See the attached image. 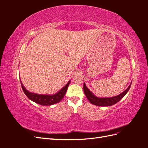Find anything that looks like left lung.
<instances>
[{
    "mask_svg": "<svg viewBox=\"0 0 148 148\" xmlns=\"http://www.w3.org/2000/svg\"><path fill=\"white\" fill-rule=\"evenodd\" d=\"M131 84L129 85V86L127 88L126 90H125L123 92L120 94L119 95H117L114 97H98L96 96L94 94L89 90L86 86V84L84 83L83 84V90L84 92L86 95L87 99L88 101L90 102L91 104L97 106H110L114 105L116 103L120 101L122 98L125 96V95L129 91L130 88L131 86Z\"/></svg>",
    "mask_w": 148,
    "mask_h": 148,
    "instance_id": "left-lung-1",
    "label": "left lung"
}]
</instances>
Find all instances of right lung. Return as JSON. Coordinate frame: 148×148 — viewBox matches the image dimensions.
<instances>
[{
  "instance_id": "add662e5",
  "label": "right lung",
  "mask_w": 148,
  "mask_h": 148,
  "mask_svg": "<svg viewBox=\"0 0 148 148\" xmlns=\"http://www.w3.org/2000/svg\"><path fill=\"white\" fill-rule=\"evenodd\" d=\"M21 80V79H20ZM21 88L23 89V91L25 92V95L28 97L29 99L32 101L42 106H51L55 104L56 103H58L61 101L63 99L65 93L66 92L67 88L69 87L70 84V80L67 83L64 87L62 88L59 91H58L57 93L53 94V95H40V94L34 93L32 92H29L26 89L23 84H22L21 82H20Z\"/></svg>"
}]
</instances>
